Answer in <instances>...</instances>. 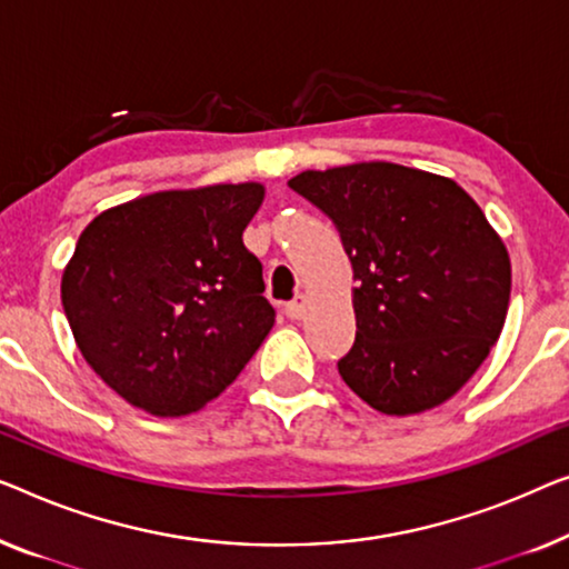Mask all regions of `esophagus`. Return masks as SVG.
I'll use <instances>...</instances> for the list:
<instances>
[{
  "label": "esophagus",
  "mask_w": 569,
  "mask_h": 569,
  "mask_svg": "<svg viewBox=\"0 0 569 569\" xmlns=\"http://www.w3.org/2000/svg\"><path fill=\"white\" fill-rule=\"evenodd\" d=\"M305 305H308V298H305V295H298V298H295L292 302H287V308H284L287 318L300 320L305 316Z\"/></svg>",
  "instance_id": "34e87169"
}]
</instances>
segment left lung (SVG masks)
I'll return each instance as SVG.
<instances>
[{
    "instance_id": "left-lung-1",
    "label": "left lung",
    "mask_w": 569,
    "mask_h": 569,
    "mask_svg": "<svg viewBox=\"0 0 569 569\" xmlns=\"http://www.w3.org/2000/svg\"><path fill=\"white\" fill-rule=\"evenodd\" d=\"M339 228L351 259L357 341L343 382L385 416L447 402L472 377L510 300V259L455 179L390 161L292 177Z\"/></svg>"
}]
</instances>
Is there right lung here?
<instances>
[{"instance_id":"obj_1","label":"right lung","mask_w":569,"mask_h":569,"mask_svg":"<svg viewBox=\"0 0 569 569\" xmlns=\"http://www.w3.org/2000/svg\"><path fill=\"white\" fill-rule=\"evenodd\" d=\"M264 184L169 189L122 202L79 236L61 300L81 357L151 416L200 410L274 326L243 230Z\"/></svg>"}]
</instances>
